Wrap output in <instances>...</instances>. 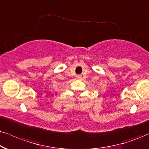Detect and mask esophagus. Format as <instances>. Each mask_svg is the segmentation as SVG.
I'll list each match as a JSON object with an SVG mask.
<instances>
[{"mask_svg":"<svg viewBox=\"0 0 149 149\" xmlns=\"http://www.w3.org/2000/svg\"><path fill=\"white\" fill-rule=\"evenodd\" d=\"M76 78H81V76H80V75H77Z\"/></svg>","mask_w":149,"mask_h":149,"instance_id":"obj_1","label":"esophagus"}]
</instances>
